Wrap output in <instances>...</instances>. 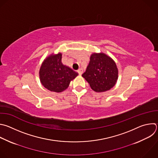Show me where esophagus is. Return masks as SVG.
Returning a JSON list of instances; mask_svg holds the SVG:
<instances>
[{
  "label": "esophagus",
  "instance_id": "obj_1",
  "mask_svg": "<svg viewBox=\"0 0 158 158\" xmlns=\"http://www.w3.org/2000/svg\"><path fill=\"white\" fill-rule=\"evenodd\" d=\"M77 73H78V74H79V75H82V74L83 73V69H82V68L79 69L78 71H77Z\"/></svg>",
  "mask_w": 158,
  "mask_h": 158
}]
</instances>
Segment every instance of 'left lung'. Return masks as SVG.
Returning a JSON list of instances; mask_svg holds the SVG:
<instances>
[{
  "mask_svg": "<svg viewBox=\"0 0 158 158\" xmlns=\"http://www.w3.org/2000/svg\"><path fill=\"white\" fill-rule=\"evenodd\" d=\"M82 76L93 90L105 92L115 85L118 79V69L115 63L109 56L104 53H94Z\"/></svg>",
  "mask_w": 158,
  "mask_h": 158,
  "instance_id": "left-lung-1",
  "label": "left lung"
}]
</instances>
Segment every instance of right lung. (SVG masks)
Here are the masks:
<instances>
[{
	"label": "right lung",
	"instance_id": "add662e5",
	"mask_svg": "<svg viewBox=\"0 0 158 158\" xmlns=\"http://www.w3.org/2000/svg\"><path fill=\"white\" fill-rule=\"evenodd\" d=\"M62 55H51L43 63L40 69L42 85L49 90L61 92L66 89L70 82L78 74L61 63Z\"/></svg>",
	"mask_w": 158,
	"mask_h": 158
}]
</instances>
